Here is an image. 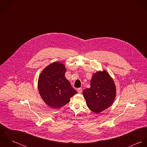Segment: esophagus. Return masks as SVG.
<instances>
[{"label":"esophagus","mask_w":147,"mask_h":147,"mask_svg":"<svg viewBox=\"0 0 147 147\" xmlns=\"http://www.w3.org/2000/svg\"><path fill=\"white\" fill-rule=\"evenodd\" d=\"M77 91H78V92L79 93H82V92H83V90H82V89L81 88H78V89H77Z\"/></svg>","instance_id":"34e87169"}]
</instances>
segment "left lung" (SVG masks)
Returning <instances> with one entry per match:
<instances>
[{
  "instance_id": "1",
  "label": "left lung",
  "mask_w": 147,
  "mask_h": 147,
  "mask_svg": "<svg viewBox=\"0 0 147 147\" xmlns=\"http://www.w3.org/2000/svg\"><path fill=\"white\" fill-rule=\"evenodd\" d=\"M83 93L88 108L98 114L113 104L116 96V86L110 75L103 70L93 75L90 87L84 90Z\"/></svg>"
}]
</instances>
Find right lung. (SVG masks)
<instances>
[{
    "mask_svg": "<svg viewBox=\"0 0 147 147\" xmlns=\"http://www.w3.org/2000/svg\"><path fill=\"white\" fill-rule=\"evenodd\" d=\"M65 71L63 63L55 62L45 67L38 78L40 96L46 105L54 109L66 105L77 93L65 78Z\"/></svg>",
    "mask_w": 147,
    "mask_h": 147,
    "instance_id": "obj_1",
    "label": "right lung"
}]
</instances>
